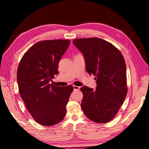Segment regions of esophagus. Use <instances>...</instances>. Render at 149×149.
Returning <instances> with one entry per match:
<instances>
[{"label": "esophagus", "instance_id": "esophagus-1", "mask_svg": "<svg viewBox=\"0 0 149 149\" xmlns=\"http://www.w3.org/2000/svg\"><path fill=\"white\" fill-rule=\"evenodd\" d=\"M73 87H74V90H79L80 89V87L76 86V85H74Z\"/></svg>", "mask_w": 149, "mask_h": 149}]
</instances>
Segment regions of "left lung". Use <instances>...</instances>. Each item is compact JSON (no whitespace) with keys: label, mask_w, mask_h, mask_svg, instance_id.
I'll return each mask as SVG.
<instances>
[{"label":"left lung","mask_w":149,"mask_h":149,"mask_svg":"<svg viewBox=\"0 0 149 149\" xmlns=\"http://www.w3.org/2000/svg\"><path fill=\"white\" fill-rule=\"evenodd\" d=\"M82 52L85 68L94 75L97 89L81 87L85 115L96 123H107L120 110L127 95L126 65L121 52L112 43L97 37L74 39Z\"/></svg>","instance_id":"1"}]
</instances>
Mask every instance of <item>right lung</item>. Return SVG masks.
<instances>
[{"label": "right lung", "mask_w": 149, "mask_h": 149, "mask_svg": "<svg viewBox=\"0 0 149 149\" xmlns=\"http://www.w3.org/2000/svg\"><path fill=\"white\" fill-rule=\"evenodd\" d=\"M70 40L37 42L24 54L17 71L19 95L33 119L42 125L51 126L64 119L72 85L50 84L58 74V66L69 47Z\"/></svg>", "instance_id": "1"}]
</instances>
